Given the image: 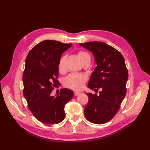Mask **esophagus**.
<instances>
[{"label":"esophagus","mask_w":150,"mask_h":150,"mask_svg":"<svg viewBox=\"0 0 150 150\" xmlns=\"http://www.w3.org/2000/svg\"><path fill=\"white\" fill-rule=\"evenodd\" d=\"M79 94H81V93L80 92H78V91H74V96H79Z\"/></svg>","instance_id":"obj_1"}]
</instances>
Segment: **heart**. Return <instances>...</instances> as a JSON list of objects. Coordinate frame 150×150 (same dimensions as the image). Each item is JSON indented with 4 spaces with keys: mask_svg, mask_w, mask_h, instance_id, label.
I'll return each instance as SVG.
<instances>
[{
    "mask_svg": "<svg viewBox=\"0 0 150 150\" xmlns=\"http://www.w3.org/2000/svg\"><path fill=\"white\" fill-rule=\"evenodd\" d=\"M78 56L82 64L84 62H90V54L84 51H79L78 52ZM67 56L64 54L60 57L58 61V71L61 73L64 71V64L66 60ZM87 81V77L81 74H72L68 76L65 79L64 85L66 88L72 90L79 91L82 89L84 84Z\"/></svg>",
    "mask_w": 150,
    "mask_h": 150,
    "instance_id": "heart-1",
    "label": "heart"
}]
</instances>
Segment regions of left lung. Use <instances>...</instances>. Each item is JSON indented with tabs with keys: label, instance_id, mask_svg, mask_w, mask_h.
Returning a JSON list of instances; mask_svg holds the SVG:
<instances>
[{
	"label": "left lung",
	"instance_id": "1",
	"mask_svg": "<svg viewBox=\"0 0 150 150\" xmlns=\"http://www.w3.org/2000/svg\"><path fill=\"white\" fill-rule=\"evenodd\" d=\"M91 52L97 66L92 73L88 87L99 95L87 93L89 101L84 109V116L94 124L110 121L118 111L126 93L128 78L123 56L117 50L102 42L79 43Z\"/></svg>",
	"mask_w": 150,
	"mask_h": 150
}]
</instances>
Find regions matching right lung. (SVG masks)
<instances>
[{
	"instance_id": "1",
	"label": "right lung",
	"mask_w": 150,
	"mask_h": 150,
	"mask_svg": "<svg viewBox=\"0 0 150 150\" xmlns=\"http://www.w3.org/2000/svg\"><path fill=\"white\" fill-rule=\"evenodd\" d=\"M71 46L46 40L35 45L26 57L23 94L29 110L42 123L61 122L65 117L64 106L73 97V92L68 89H61L56 97L51 94L54 87L59 84V59Z\"/></svg>"
}]
</instances>
